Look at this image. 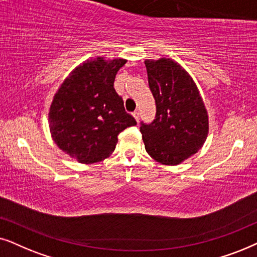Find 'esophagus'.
I'll return each instance as SVG.
<instances>
[{
  "label": "esophagus",
  "mask_w": 257,
  "mask_h": 257,
  "mask_svg": "<svg viewBox=\"0 0 257 257\" xmlns=\"http://www.w3.org/2000/svg\"><path fill=\"white\" fill-rule=\"evenodd\" d=\"M133 116H134L136 121L139 122V118H140V111H139V110H135L134 112H133Z\"/></svg>",
  "instance_id": "esophagus-1"
}]
</instances>
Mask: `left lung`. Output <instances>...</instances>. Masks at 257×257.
Returning a JSON list of instances; mask_svg holds the SVG:
<instances>
[{"mask_svg":"<svg viewBox=\"0 0 257 257\" xmlns=\"http://www.w3.org/2000/svg\"><path fill=\"white\" fill-rule=\"evenodd\" d=\"M156 104L155 118L141 122L147 153L162 164L175 166L197 153L208 135V115L189 74L170 59L145 61Z\"/></svg>","mask_w":257,"mask_h":257,"instance_id":"1","label":"left lung"}]
</instances>
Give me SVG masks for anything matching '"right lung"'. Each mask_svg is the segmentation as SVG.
I'll use <instances>...</instances> for the list:
<instances>
[{
	"instance_id": "obj_1",
	"label": "right lung",
	"mask_w": 257,
	"mask_h": 257,
	"mask_svg": "<svg viewBox=\"0 0 257 257\" xmlns=\"http://www.w3.org/2000/svg\"><path fill=\"white\" fill-rule=\"evenodd\" d=\"M123 59L87 60L71 71L55 94L49 111L51 138L81 163L107 159L117 136L136 121L125 111L114 81Z\"/></svg>"
}]
</instances>
